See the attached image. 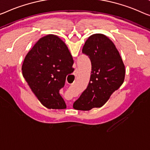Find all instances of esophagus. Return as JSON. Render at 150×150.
I'll use <instances>...</instances> for the list:
<instances>
[{
    "mask_svg": "<svg viewBox=\"0 0 150 150\" xmlns=\"http://www.w3.org/2000/svg\"><path fill=\"white\" fill-rule=\"evenodd\" d=\"M78 74V69H75V70L74 71V75L76 76Z\"/></svg>",
    "mask_w": 150,
    "mask_h": 150,
    "instance_id": "obj_1",
    "label": "esophagus"
}]
</instances>
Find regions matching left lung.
Returning <instances> with one entry per match:
<instances>
[{
  "instance_id": "8db88e82",
  "label": "left lung",
  "mask_w": 150,
  "mask_h": 150,
  "mask_svg": "<svg viewBox=\"0 0 150 150\" xmlns=\"http://www.w3.org/2000/svg\"><path fill=\"white\" fill-rule=\"evenodd\" d=\"M82 52L91 62L90 79L86 90L73 104V108L87 111L106 104L123 83L125 68L115 44L102 33L90 35Z\"/></svg>"
}]
</instances>
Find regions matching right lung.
I'll list each match as a JSON object with an SVG mask.
<instances>
[{
	"label": "right lung",
	"instance_id": "right-lung-1",
	"mask_svg": "<svg viewBox=\"0 0 150 150\" xmlns=\"http://www.w3.org/2000/svg\"><path fill=\"white\" fill-rule=\"evenodd\" d=\"M73 59L67 46L57 35L39 39L22 64L23 77L38 100L46 108L65 109L59 90L67 75L73 72Z\"/></svg>",
	"mask_w": 150,
	"mask_h": 150
}]
</instances>
